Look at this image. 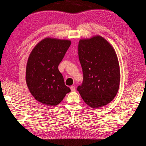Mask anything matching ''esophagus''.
I'll list each match as a JSON object with an SVG mask.
<instances>
[{
  "instance_id": "esophagus-1",
  "label": "esophagus",
  "mask_w": 146,
  "mask_h": 146,
  "mask_svg": "<svg viewBox=\"0 0 146 146\" xmlns=\"http://www.w3.org/2000/svg\"><path fill=\"white\" fill-rule=\"evenodd\" d=\"M70 88V90H71L72 91H76V88H75L74 86H71Z\"/></svg>"
}]
</instances>
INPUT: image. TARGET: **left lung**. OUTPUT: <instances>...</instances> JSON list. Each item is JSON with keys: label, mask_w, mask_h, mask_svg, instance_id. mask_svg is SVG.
<instances>
[{"label": "left lung", "mask_w": 146, "mask_h": 146, "mask_svg": "<svg viewBox=\"0 0 146 146\" xmlns=\"http://www.w3.org/2000/svg\"><path fill=\"white\" fill-rule=\"evenodd\" d=\"M83 82L77 91L92 108L107 105L115 98L120 82V69L115 51L100 36L81 39L78 45Z\"/></svg>", "instance_id": "left-lung-1"}]
</instances>
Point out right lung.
<instances>
[{
	"instance_id": "1",
	"label": "right lung",
	"mask_w": 146,
	"mask_h": 146,
	"mask_svg": "<svg viewBox=\"0 0 146 146\" xmlns=\"http://www.w3.org/2000/svg\"><path fill=\"white\" fill-rule=\"evenodd\" d=\"M70 44L69 40L47 38L31 52L26 68V82L32 95L42 104L58 105L70 91L58 68Z\"/></svg>"
}]
</instances>
